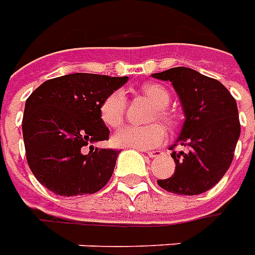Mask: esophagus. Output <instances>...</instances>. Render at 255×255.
<instances>
[{
  "label": "esophagus",
  "mask_w": 255,
  "mask_h": 255,
  "mask_svg": "<svg viewBox=\"0 0 255 255\" xmlns=\"http://www.w3.org/2000/svg\"><path fill=\"white\" fill-rule=\"evenodd\" d=\"M147 156L149 157H158V156H161V152L160 150H152V152H147Z\"/></svg>",
  "instance_id": "obj_1"
}]
</instances>
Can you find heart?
<instances>
[{
  "instance_id": "b5f03b06",
  "label": "heart",
  "mask_w": 255,
  "mask_h": 255,
  "mask_svg": "<svg viewBox=\"0 0 255 255\" xmlns=\"http://www.w3.org/2000/svg\"><path fill=\"white\" fill-rule=\"evenodd\" d=\"M140 92L145 95L150 102L157 108L154 117L161 119L170 123L171 116L165 108L170 105V94L164 87L158 84L142 85ZM126 113V95L120 90L113 91L105 98L99 106V116L108 127L116 128L123 123ZM167 138L165 128L160 124H150V126H126L120 128L112 136V143L116 147H128V149H138V150H150L164 143Z\"/></svg>"
}]
</instances>
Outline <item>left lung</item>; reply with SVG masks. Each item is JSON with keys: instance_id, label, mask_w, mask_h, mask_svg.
Returning <instances> with one entry per match:
<instances>
[{"instance_id": "1", "label": "left lung", "mask_w": 255, "mask_h": 255, "mask_svg": "<svg viewBox=\"0 0 255 255\" xmlns=\"http://www.w3.org/2000/svg\"><path fill=\"white\" fill-rule=\"evenodd\" d=\"M152 77L172 83L185 115L181 133L170 149L181 145L186 152L171 153L175 171L157 183L175 195L204 193L218 183L232 163L240 136L236 101L218 80L189 67H172Z\"/></svg>"}]
</instances>
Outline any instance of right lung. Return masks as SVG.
Here are the masks:
<instances>
[{"label": "right lung", "instance_id": "1", "mask_svg": "<svg viewBox=\"0 0 255 255\" xmlns=\"http://www.w3.org/2000/svg\"><path fill=\"white\" fill-rule=\"evenodd\" d=\"M127 80L66 74L42 83L27 98L22 129L28 167L55 195H91L109 182L120 152L94 147L110 132L99 106Z\"/></svg>", "mask_w": 255, "mask_h": 255}]
</instances>
